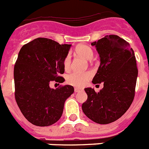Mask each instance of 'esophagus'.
I'll use <instances>...</instances> for the list:
<instances>
[{"instance_id":"1","label":"esophagus","mask_w":149,"mask_h":149,"mask_svg":"<svg viewBox=\"0 0 149 149\" xmlns=\"http://www.w3.org/2000/svg\"><path fill=\"white\" fill-rule=\"evenodd\" d=\"M81 89H80V88H78V87H75V88H74V92L75 93H77V92H79V91H81Z\"/></svg>"}]
</instances>
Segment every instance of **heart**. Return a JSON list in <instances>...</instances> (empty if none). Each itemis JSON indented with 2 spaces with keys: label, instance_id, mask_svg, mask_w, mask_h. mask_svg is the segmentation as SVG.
Returning a JSON list of instances; mask_svg holds the SVG:
<instances>
[{
  "label": "heart",
  "instance_id": "b5f03b06",
  "mask_svg": "<svg viewBox=\"0 0 149 149\" xmlns=\"http://www.w3.org/2000/svg\"><path fill=\"white\" fill-rule=\"evenodd\" d=\"M76 53L87 60H90L93 57L94 53L91 47L87 45H81L77 47L76 49ZM63 66L65 71H68L71 68V56L70 54H67L63 60ZM93 73L91 72H72L69 74L66 77V81L69 84L74 86V87H83L87 83V81L92 77Z\"/></svg>",
  "mask_w": 149,
  "mask_h": 149
}]
</instances>
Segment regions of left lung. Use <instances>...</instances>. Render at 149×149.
<instances>
[{"label": "left lung", "mask_w": 149, "mask_h": 149, "mask_svg": "<svg viewBox=\"0 0 149 149\" xmlns=\"http://www.w3.org/2000/svg\"><path fill=\"white\" fill-rule=\"evenodd\" d=\"M91 45L96 46L100 57L92 83H102L104 87L99 92L84 89L87 100L82 110L97 124H110L127 111L133 101L138 75L136 57L129 44L118 35H106Z\"/></svg>", "instance_id": "1"}]
</instances>
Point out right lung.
<instances>
[{"instance_id":"right-lung-1","label":"right lung","mask_w":149,"mask_h":149,"mask_svg":"<svg viewBox=\"0 0 149 149\" xmlns=\"http://www.w3.org/2000/svg\"><path fill=\"white\" fill-rule=\"evenodd\" d=\"M71 44H59L49 38H38L22 46L14 65L15 99L26 119L38 127L55 124L63 112L67 98L74 93L71 85L49 87L63 83V60Z\"/></svg>"}]
</instances>
